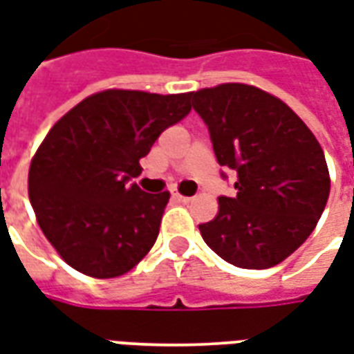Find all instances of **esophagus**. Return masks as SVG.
Wrapping results in <instances>:
<instances>
[{
    "label": "esophagus",
    "mask_w": 354,
    "mask_h": 354,
    "mask_svg": "<svg viewBox=\"0 0 354 354\" xmlns=\"http://www.w3.org/2000/svg\"><path fill=\"white\" fill-rule=\"evenodd\" d=\"M172 197L178 201H182V203H189V201H192V197H185V195H182V193H172Z\"/></svg>",
    "instance_id": "obj_1"
}]
</instances>
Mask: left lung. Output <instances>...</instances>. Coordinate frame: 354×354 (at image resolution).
Instances as JSON below:
<instances>
[{"label":"left lung","instance_id":"left-lung-1","mask_svg":"<svg viewBox=\"0 0 354 354\" xmlns=\"http://www.w3.org/2000/svg\"><path fill=\"white\" fill-rule=\"evenodd\" d=\"M222 167L237 170V193L218 199L201 235L220 258L267 269L296 252L326 207L330 174L309 127L281 98L245 83L193 91Z\"/></svg>","mask_w":354,"mask_h":354}]
</instances>
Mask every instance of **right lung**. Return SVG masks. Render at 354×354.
I'll use <instances>...</instances> for the list:
<instances>
[{
  "label": "right lung",
  "instance_id": "obj_1",
  "mask_svg": "<svg viewBox=\"0 0 354 354\" xmlns=\"http://www.w3.org/2000/svg\"><path fill=\"white\" fill-rule=\"evenodd\" d=\"M189 109L192 93L108 88L53 124L30 162L28 195L68 266L113 279L151 250L170 193H146L131 180L159 134Z\"/></svg>",
  "mask_w": 354,
  "mask_h": 354
}]
</instances>
